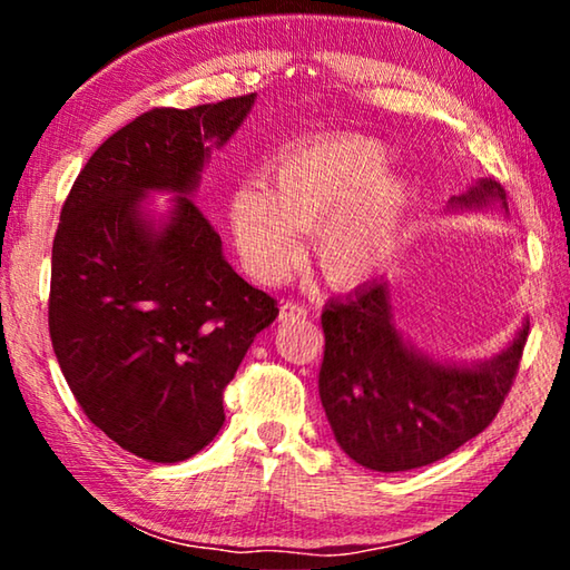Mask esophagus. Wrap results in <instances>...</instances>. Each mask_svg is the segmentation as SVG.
I'll return each instance as SVG.
<instances>
[{
	"label": "esophagus",
	"instance_id": "obj_1",
	"mask_svg": "<svg viewBox=\"0 0 570 570\" xmlns=\"http://www.w3.org/2000/svg\"><path fill=\"white\" fill-rule=\"evenodd\" d=\"M308 314V308L304 306V304H298V302H286L284 306H282V322H286V320H304V316Z\"/></svg>",
	"mask_w": 570,
	"mask_h": 570
}]
</instances>
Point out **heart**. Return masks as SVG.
<instances>
[{
	"label": "heart",
	"instance_id": "heart-1",
	"mask_svg": "<svg viewBox=\"0 0 570 570\" xmlns=\"http://www.w3.org/2000/svg\"><path fill=\"white\" fill-rule=\"evenodd\" d=\"M392 153L362 135L314 140L278 156L268 183H246L228 206L250 276L276 284L302 258V228L326 282L350 288L384 266L407 216V180L390 176Z\"/></svg>",
	"mask_w": 570,
	"mask_h": 570
}]
</instances>
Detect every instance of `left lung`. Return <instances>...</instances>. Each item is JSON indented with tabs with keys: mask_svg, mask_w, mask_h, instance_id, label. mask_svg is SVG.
I'll use <instances>...</instances> for the list:
<instances>
[{
	"mask_svg": "<svg viewBox=\"0 0 570 570\" xmlns=\"http://www.w3.org/2000/svg\"><path fill=\"white\" fill-rule=\"evenodd\" d=\"M500 206L505 190L480 178L452 210ZM523 326L505 350L478 364L438 362L404 340L387 278H374L322 312L320 397L340 448L362 468L404 472L438 462L480 435L513 384L528 340Z\"/></svg>",
	"mask_w": 570,
	"mask_h": 570,
	"instance_id": "left-lung-1",
	"label": "left lung"
}]
</instances>
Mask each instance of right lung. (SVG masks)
I'll return each mask as SVG.
<instances>
[{
    "instance_id": "add662e5",
    "label": "right lung",
    "mask_w": 570,
    "mask_h": 570,
    "mask_svg": "<svg viewBox=\"0 0 570 570\" xmlns=\"http://www.w3.org/2000/svg\"><path fill=\"white\" fill-rule=\"evenodd\" d=\"M254 100L142 112L92 153L62 206L52 350L88 420L142 460H188L218 435L226 384L278 316L190 200ZM153 191L174 196L158 219Z\"/></svg>"
}]
</instances>
